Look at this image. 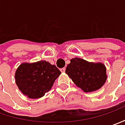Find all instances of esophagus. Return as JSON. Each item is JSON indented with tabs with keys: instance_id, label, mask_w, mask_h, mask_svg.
Here are the masks:
<instances>
[{
	"instance_id": "esophagus-1",
	"label": "esophagus",
	"mask_w": 125,
	"mask_h": 125,
	"mask_svg": "<svg viewBox=\"0 0 125 125\" xmlns=\"http://www.w3.org/2000/svg\"><path fill=\"white\" fill-rule=\"evenodd\" d=\"M60 71H61V72H62V73H64L65 71H66V68L64 67V68H62L60 69Z\"/></svg>"
}]
</instances>
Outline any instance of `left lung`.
I'll return each mask as SVG.
<instances>
[{
    "label": "left lung",
    "mask_w": 125,
    "mask_h": 125,
    "mask_svg": "<svg viewBox=\"0 0 125 125\" xmlns=\"http://www.w3.org/2000/svg\"><path fill=\"white\" fill-rule=\"evenodd\" d=\"M66 73L78 87L85 92L101 88L106 80V69L103 63H90L83 59L74 58L66 69Z\"/></svg>",
    "instance_id": "left-lung-1"
}]
</instances>
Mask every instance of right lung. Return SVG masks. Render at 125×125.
<instances>
[{
	"mask_svg": "<svg viewBox=\"0 0 125 125\" xmlns=\"http://www.w3.org/2000/svg\"><path fill=\"white\" fill-rule=\"evenodd\" d=\"M61 71L46 61L21 64L15 73L16 84L31 99L43 96L51 89Z\"/></svg>",
	"mask_w": 125,
	"mask_h": 125,
	"instance_id": "add662e5",
	"label": "right lung"
}]
</instances>
